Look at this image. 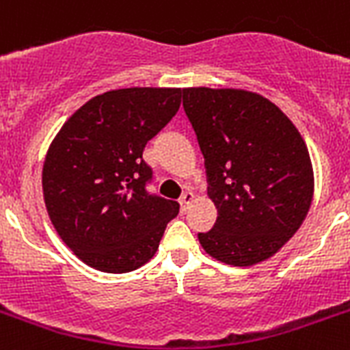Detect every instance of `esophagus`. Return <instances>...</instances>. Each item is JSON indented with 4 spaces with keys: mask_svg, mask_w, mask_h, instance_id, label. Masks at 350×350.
<instances>
[{
    "mask_svg": "<svg viewBox=\"0 0 350 350\" xmlns=\"http://www.w3.org/2000/svg\"><path fill=\"white\" fill-rule=\"evenodd\" d=\"M193 200H195V195H193L191 191H186L183 195V197H180V200H178V202H180V211H188L189 209V206H191L193 204Z\"/></svg>",
    "mask_w": 350,
    "mask_h": 350,
    "instance_id": "1",
    "label": "esophagus"
}]
</instances>
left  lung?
<instances>
[{
  "label": "left lung",
  "mask_w": 350,
  "mask_h": 350,
  "mask_svg": "<svg viewBox=\"0 0 350 350\" xmlns=\"http://www.w3.org/2000/svg\"><path fill=\"white\" fill-rule=\"evenodd\" d=\"M183 94L219 211L198 242L224 264H260L289 242L311 208L314 175L306 141L260 94L206 86Z\"/></svg>",
  "instance_id": "left-lung-1"
}]
</instances>
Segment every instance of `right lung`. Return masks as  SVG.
Masks as SVG:
<instances>
[{
	"mask_svg": "<svg viewBox=\"0 0 350 350\" xmlns=\"http://www.w3.org/2000/svg\"><path fill=\"white\" fill-rule=\"evenodd\" d=\"M180 88H121L81 106L50 144L43 197L64 244L103 273H130L159 250L178 202L150 195L142 152L180 106Z\"/></svg>",
	"mask_w": 350,
	"mask_h": 350,
	"instance_id": "obj_1",
	"label": "right lung"
}]
</instances>
